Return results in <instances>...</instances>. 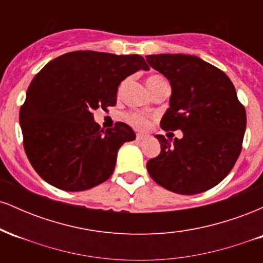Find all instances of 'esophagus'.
<instances>
[{
  "instance_id": "1",
  "label": "esophagus",
  "mask_w": 263,
  "mask_h": 263,
  "mask_svg": "<svg viewBox=\"0 0 263 263\" xmlns=\"http://www.w3.org/2000/svg\"><path fill=\"white\" fill-rule=\"evenodd\" d=\"M144 138H147V135H143V134L136 135V140L137 141H142V140H144Z\"/></svg>"
}]
</instances>
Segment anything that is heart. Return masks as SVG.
<instances>
[{
  "mask_svg": "<svg viewBox=\"0 0 263 263\" xmlns=\"http://www.w3.org/2000/svg\"><path fill=\"white\" fill-rule=\"evenodd\" d=\"M162 77H158V75H153V77H149L148 79H147V86H148V89L151 90L153 86L156 85V84H158L159 81H163ZM127 121L131 123L132 126H135V127L140 128V129H146L147 127L149 126V119L147 116H144V115H141V114H129L127 116Z\"/></svg>",
  "mask_w": 263,
  "mask_h": 263,
  "instance_id": "1",
  "label": "heart"
}]
</instances>
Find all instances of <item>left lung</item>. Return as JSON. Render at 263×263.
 Wrapping results in <instances>:
<instances>
[{
  "label": "left lung",
  "instance_id": "obj_1",
  "mask_svg": "<svg viewBox=\"0 0 263 263\" xmlns=\"http://www.w3.org/2000/svg\"><path fill=\"white\" fill-rule=\"evenodd\" d=\"M147 62L170 80V108L161 120L174 141L157 135L161 153L147 162L151 178L183 195L206 192L230 173L242 148L246 111L224 71L195 55L157 54Z\"/></svg>",
  "mask_w": 263,
  "mask_h": 263
}]
</instances>
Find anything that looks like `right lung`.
Instances as JSON below:
<instances>
[{"label":"right lung","instance_id":"add662e5","mask_svg":"<svg viewBox=\"0 0 263 263\" xmlns=\"http://www.w3.org/2000/svg\"><path fill=\"white\" fill-rule=\"evenodd\" d=\"M140 69L149 68L138 54L78 50L50 60L35 75L20 123L26 155L45 182L81 192L111 177L120 147L136 135L123 122L100 128L92 112L114 106L121 81Z\"/></svg>","mask_w":263,"mask_h":263}]
</instances>
